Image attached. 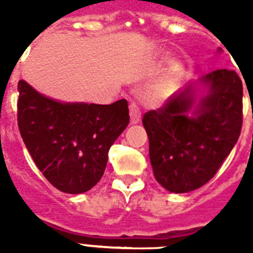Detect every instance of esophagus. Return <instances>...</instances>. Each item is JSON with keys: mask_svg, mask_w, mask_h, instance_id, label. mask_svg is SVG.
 <instances>
[{"mask_svg": "<svg viewBox=\"0 0 253 253\" xmlns=\"http://www.w3.org/2000/svg\"><path fill=\"white\" fill-rule=\"evenodd\" d=\"M130 118H131V123H138L141 121V108L135 101L130 103Z\"/></svg>", "mask_w": 253, "mask_h": 253, "instance_id": "34e87169", "label": "esophagus"}]
</instances>
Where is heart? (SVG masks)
Here are the masks:
<instances>
[{
    "mask_svg": "<svg viewBox=\"0 0 253 253\" xmlns=\"http://www.w3.org/2000/svg\"><path fill=\"white\" fill-rule=\"evenodd\" d=\"M179 74H180V66L173 63V65L169 67V72H168V83L175 81L176 78L179 77Z\"/></svg>",
    "mask_w": 253,
    "mask_h": 253,
    "instance_id": "obj_1",
    "label": "heart"
}]
</instances>
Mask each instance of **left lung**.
Here are the masks:
<instances>
[{
    "mask_svg": "<svg viewBox=\"0 0 253 253\" xmlns=\"http://www.w3.org/2000/svg\"><path fill=\"white\" fill-rule=\"evenodd\" d=\"M209 93L195 118L191 86L169 96L159 110L148 111L142 123L156 180L176 194L205 186L237 142L243 126V83L234 70L219 69L202 77Z\"/></svg>",
    "mask_w": 253,
    "mask_h": 253,
    "instance_id": "obj_1",
    "label": "left lung"
}]
</instances>
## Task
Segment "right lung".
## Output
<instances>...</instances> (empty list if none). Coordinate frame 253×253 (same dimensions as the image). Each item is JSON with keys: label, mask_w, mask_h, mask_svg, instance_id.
<instances>
[{"label": "right lung", "mask_w": 253, "mask_h": 253, "mask_svg": "<svg viewBox=\"0 0 253 253\" xmlns=\"http://www.w3.org/2000/svg\"><path fill=\"white\" fill-rule=\"evenodd\" d=\"M17 125L36 167L52 186L83 194L104 173L108 150L130 122L127 100L108 105L59 103L17 85Z\"/></svg>", "instance_id": "1"}]
</instances>
